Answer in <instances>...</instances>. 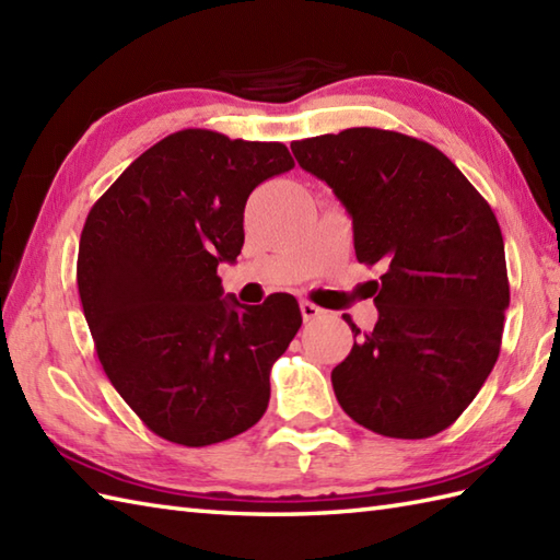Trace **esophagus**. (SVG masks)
Here are the masks:
<instances>
[{
  "instance_id": "obj_1",
  "label": "esophagus",
  "mask_w": 560,
  "mask_h": 560,
  "mask_svg": "<svg viewBox=\"0 0 560 560\" xmlns=\"http://www.w3.org/2000/svg\"><path fill=\"white\" fill-rule=\"evenodd\" d=\"M301 315H303L305 323H311V319L323 315V307H317V305L311 303V301H301Z\"/></svg>"
}]
</instances>
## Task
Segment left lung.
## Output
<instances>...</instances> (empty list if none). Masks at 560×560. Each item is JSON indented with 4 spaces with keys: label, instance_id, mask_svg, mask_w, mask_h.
<instances>
[{
    "label": "left lung",
    "instance_id": "8db88e82",
    "mask_svg": "<svg viewBox=\"0 0 560 560\" xmlns=\"http://www.w3.org/2000/svg\"><path fill=\"white\" fill-rule=\"evenodd\" d=\"M353 219L361 265L383 261L377 323L353 331L331 387L355 423L431 438L459 419L501 353L510 283L501 225L443 151L401 132L351 127L291 144Z\"/></svg>",
    "mask_w": 560,
    "mask_h": 560
}]
</instances>
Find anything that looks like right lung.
Here are the masks:
<instances>
[{
    "label": "right lung",
    "instance_id": "add662e5",
    "mask_svg": "<svg viewBox=\"0 0 560 560\" xmlns=\"http://www.w3.org/2000/svg\"><path fill=\"white\" fill-rule=\"evenodd\" d=\"M281 141L180 129L91 207L77 287L105 375L149 431L205 447L253 428L269 373L301 329L289 293L221 299L219 261L245 241L249 192L293 168Z\"/></svg>",
    "mask_w": 560,
    "mask_h": 560
}]
</instances>
